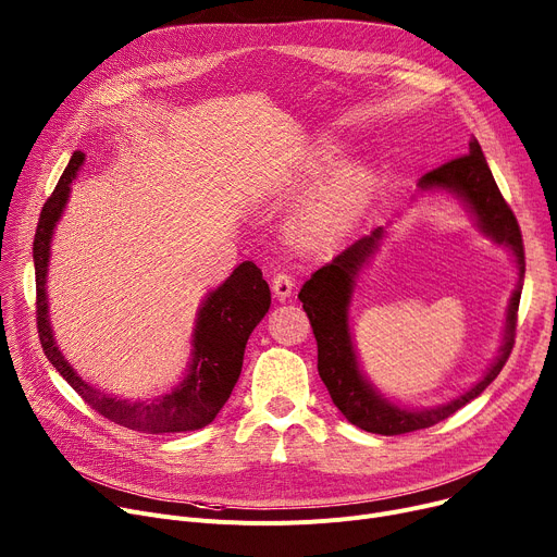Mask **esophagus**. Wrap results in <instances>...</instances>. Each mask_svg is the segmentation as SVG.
<instances>
[{
    "instance_id": "esophagus-1",
    "label": "esophagus",
    "mask_w": 557,
    "mask_h": 557,
    "mask_svg": "<svg viewBox=\"0 0 557 557\" xmlns=\"http://www.w3.org/2000/svg\"><path fill=\"white\" fill-rule=\"evenodd\" d=\"M293 286H295V282H293V277L286 275V273H277V275L273 277V293H275V298H280V300L290 298Z\"/></svg>"
}]
</instances>
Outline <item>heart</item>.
Wrapping results in <instances>:
<instances>
[{"mask_svg": "<svg viewBox=\"0 0 557 557\" xmlns=\"http://www.w3.org/2000/svg\"><path fill=\"white\" fill-rule=\"evenodd\" d=\"M336 147H320L302 161V178H318L341 163ZM376 195V174L367 165L338 170L300 206L290 224V239L307 250H324L341 244L364 216Z\"/></svg>", "mask_w": 557, "mask_h": 557, "instance_id": "obj_1", "label": "heart"}]
</instances>
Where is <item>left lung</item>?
Listing matches in <instances>:
<instances>
[{
	"label": "left lung",
	"instance_id": "8db88e82",
	"mask_svg": "<svg viewBox=\"0 0 557 557\" xmlns=\"http://www.w3.org/2000/svg\"><path fill=\"white\" fill-rule=\"evenodd\" d=\"M419 190L448 193L457 197L472 214L479 233L488 237L493 244L508 248L517 269V284L506 307L499 351L486 369V374L455 398L432 407H421L419 410V407H405L385 398V394H381V389L362 374L351 336L349 307L356 280L364 264L379 250L381 239L385 237V228H374L369 235L360 237L338 257H333L331 264L318 269L311 280L305 282L298 298L313 326V336L318 343V372L331 394L333 405L356 428L385 436L423 430L448 419L497 379L515 343L517 309H520L524 286L527 264L522 233L520 226H517L512 210L508 208L497 188L476 138H470L466 157L455 159L421 176Z\"/></svg>",
	"mask_w": 557,
	"mask_h": 557
}]
</instances>
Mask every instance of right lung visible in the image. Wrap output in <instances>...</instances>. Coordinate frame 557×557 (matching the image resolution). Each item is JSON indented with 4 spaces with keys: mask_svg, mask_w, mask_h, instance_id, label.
Instances as JSON below:
<instances>
[{
    "mask_svg": "<svg viewBox=\"0 0 557 557\" xmlns=\"http://www.w3.org/2000/svg\"><path fill=\"white\" fill-rule=\"evenodd\" d=\"M85 154L73 152L53 195L42 208L33 239L37 333H40L42 349L60 376L104 419L147 434L199 430L212 423L221 407L231 398V392L242 374L250 333L269 313V284L262 277V271L252 262H242L224 284L206 293L195 318L188 369H185V376L178 381V385H174L170 392L150 400H127L87 383L55 343L47 295L53 233L69 203L71 183L81 172Z\"/></svg>",
    "mask_w": 557,
    "mask_h": 557,
    "instance_id": "add662e5",
    "label": "right lung"
}]
</instances>
